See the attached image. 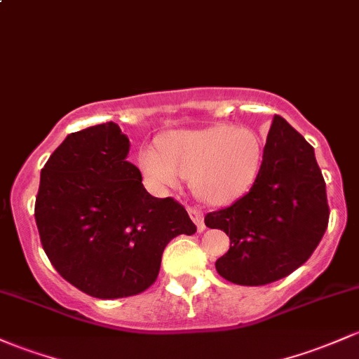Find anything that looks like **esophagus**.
<instances>
[{
    "mask_svg": "<svg viewBox=\"0 0 359 359\" xmlns=\"http://www.w3.org/2000/svg\"><path fill=\"white\" fill-rule=\"evenodd\" d=\"M187 212H189V216H191V218H192V222L198 224V231H204V230H206V224H204L203 211H201L199 208L189 206V208H187Z\"/></svg>",
    "mask_w": 359,
    "mask_h": 359,
    "instance_id": "1",
    "label": "esophagus"
}]
</instances>
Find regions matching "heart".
<instances>
[{
	"label": "heart",
	"mask_w": 359,
	"mask_h": 359,
	"mask_svg": "<svg viewBox=\"0 0 359 359\" xmlns=\"http://www.w3.org/2000/svg\"><path fill=\"white\" fill-rule=\"evenodd\" d=\"M159 148L140 153L141 170L156 187L173 189L191 179L192 191L208 204H228L245 194L261 163V140L250 129L210 126L172 133Z\"/></svg>",
	"instance_id": "1"
}]
</instances>
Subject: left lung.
Segmentation results:
<instances>
[{"instance_id":"left-lung-1","label":"left lung","mask_w":359,"mask_h":359,"mask_svg":"<svg viewBox=\"0 0 359 359\" xmlns=\"http://www.w3.org/2000/svg\"><path fill=\"white\" fill-rule=\"evenodd\" d=\"M204 223L230 237V249L215 264L226 281L262 286L286 278L309 261L329 224L325 180L313 148L274 116L250 191L208 212Z\"/></svg>"}]
</instances>
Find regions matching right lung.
<instances>
[{"instance_id":"obj_1","label":"right lung","mask_w":359,"mask_h":359,"mask_svg":"<svg viewBox=\"0 0 359 359\" xmlns=\"http://www.w3.org/2000/svg\"><path fill=\"white\" fill-rule=\"evenodd\" d=\"M128 153L116 122L71 133L42 168L35 199V223L54 269L104 300L148 290L167 243L196 233L182 204L144 189Z\"/></svg>"}]
</instances>
